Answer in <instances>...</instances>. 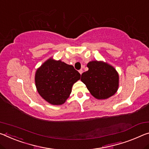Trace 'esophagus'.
I'll list each match as a JSON object with an SVG mask.
<instances>
[{"instance_id":"esophagus-1","label":"esophagus","mask_w":149,"mask_h":149,"mask_svg":"<svg viewBox=\"0 0 149 149\" xmlns=\"http://www.w3.org/2000/svg\"><path fill=\"white\" fill-rule=\"evenodd\" d=\"M79 74L81 75L82 73H83V70H80L79 71Z\"/></svg>"}]
</instances>
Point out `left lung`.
<instances>
[{
    "label": "left lung",
    "mask_w": 149,
    "mask_h": 149,
    "mask_svg": "<svg viewBox=\"0 0 149 149\" xmlns=\"http://www.w3.org/2000/svg\"><path fill=\"white\" fill-rule=\"evenodd\" d=\"M88 71L81 74V80L97 100L113 96L119 88V76L113 66L103 61H91L87 64Z\"/></svg>",
    "instance_id": "obj_1"
}]
</instances>
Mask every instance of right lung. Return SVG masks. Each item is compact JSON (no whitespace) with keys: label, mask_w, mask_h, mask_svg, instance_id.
I'll return each instance as SVG.
<instances>
[{"label":"right lung","mask_w":149,"mask_h":149,"mask_svg":"<svg viewBox=\"0 0 149 149\" xmlns=\"http://www.w3.org/2000/svg\"><path fill=\"white\" fill-rule=\"evenodd\" d=\"M81 75L74 66L49 58L36 70L35 84L38 93L54 105H62L70 97Z\"/></svg>","instance_id":"add662e5"}]
</instances>
